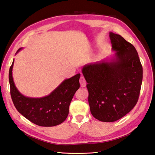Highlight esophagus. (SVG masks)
Wrapping results in <instances>:
<instances>
[{"label":"esophagus","mask_w":155,"mask_h":155,"mask_svg":"<svg viewBox=\"0 0 155 155\" xmlns=\"http://www.w3.org/2000/svg\"><path fill=\"white\" fill-rule=\"evenodd\" d=\"M79 83H80V85H81V87H85L87 85V82L83 76H81L80 78V79H79Z\"/></svg>","instance_id":"obj_1"}]
</instances>
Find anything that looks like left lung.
Instances as JSON below:
<instances>
[{
    "label": "left lung",
    "mask_w": 155,
    "mask_h": 155,
    "mask_svg": "<svg viewBox=\"0 0 155 155\" xmlns=\"http://www.w3.org/2000/svg\"><path fill=\"white\" fill-rule=\"evenodd\" d=\"M112 58L86 64L82 73L88 91L92 115L104 122L118 120L137 104L143 69L134 46L118 34L109 33Z\"/></svg>",
    "instance_id": "8db88e82"
}]
</instances>
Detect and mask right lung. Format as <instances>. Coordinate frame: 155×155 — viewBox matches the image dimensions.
Here are the masks:
<instances>
[{
	"instance_id": "obj_1",
	"label": "right lung",
	"mask_w": 155,
	"mask_h": 155,
	"mask_svg": "<svg viewBox=\"0 0 155 155\" xmlns=\"http://www.w3.org/2000/svg\"><path fill=\"white\" fill-rule=\"evenodd\" d=\"M22 48L17 50L16 54ZM9 71L11 97L17 110L31 122L42 127H53L63 123L69 112V105L79 88L80 74L64 80L49 95L39 98L26 97L18 91L13 81L12 70Z\"/></svg>"
}]
</instances>
